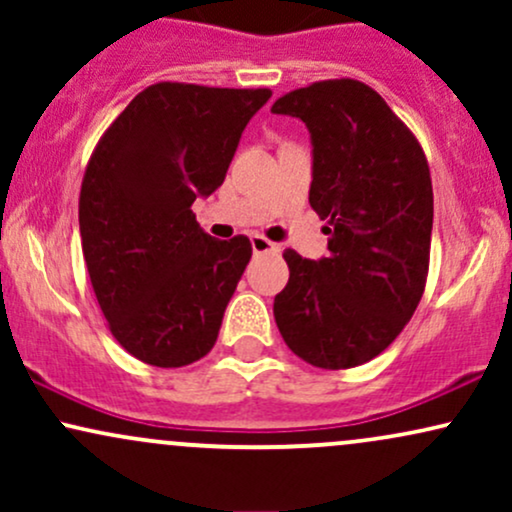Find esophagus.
<instances>
[{
	"label": "esophagus",
	"mask_w": 512,
	"mask_h": 512,
	"mask_svg": "<svg viewBox=\"0 0 512 512\" xmlns=\"http://www.w3.org/2000/svg\"><path fill=\"white\" fill-rule=\"evenodd\" d=\"M250 245H252V252H255V255H262V252H279V245L260 236V233H252Z\"/></svg>",
	"instance_id": "1"
}]
</instances>
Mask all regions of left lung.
I'll list each match as a JSON object with an SVG mask.
<instances>
[{
    "mask_svg": "<svg viewBox=\"0 0 512 512\" xmlns=\"http://www.w3.org/2000/svg\"><path fill=\"white\" fill-rule=\"evenodd\" d=\"M272 113L310 129V207L330 236L320 262L284 252L289 284L274 298L276 327L310 366H361L395 342L424 296L433 228L426 154L383 96L356 79L296 88Z\"/></svg>",
    "mask_w": 512,
    "mask_h": 512,
    "instance_id": "8db88e82",
    "label": "left lung"
}]
</instances>
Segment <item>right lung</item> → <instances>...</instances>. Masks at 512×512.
<instances>
[{"mask_svg":"<svg viewBox=\"0 0 512 512\" xmlns=\"http://www.w3.org/2000/svg\"><path fill=\"white\" fill-rule=\"evenodd\" d=\"M269 88L182 81L146 86L98 139L81 180V250L117 344L182 368L207 356L252 257L248 236L216 240L192 202L226 178Z\"/></svg>","mask_w":512,"mask_h":512,"instance_id":"add662e5","label":"right lung"}]
</instances>
